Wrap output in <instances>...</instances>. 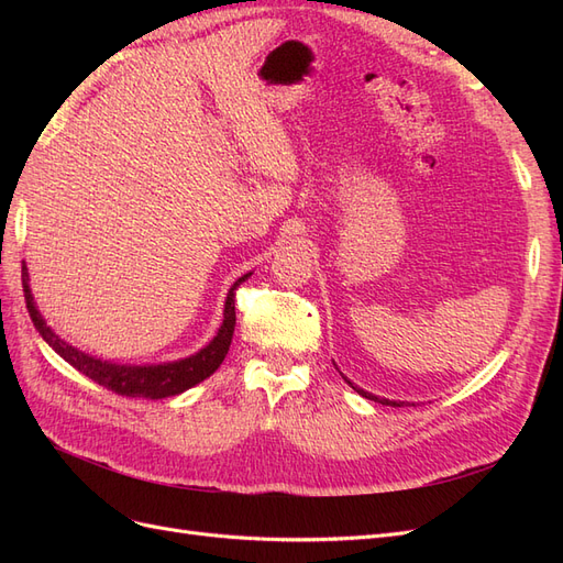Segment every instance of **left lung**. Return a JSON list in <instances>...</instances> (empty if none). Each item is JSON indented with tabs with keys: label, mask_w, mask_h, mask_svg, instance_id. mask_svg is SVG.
<instances>
[{
	"label": "left lung",
	"mask_w": 563,
	"mask_h": 563,
	"mask_svg": "<svg viewBox=\"0 0 563 563\" xmlns=\"http://www.w3.org/2000/svg\"><path fill=\"white\" fill-rule=\"evenodd\" d=\"M350 383V380H347ZM352 385V383H350ZM352 389H356V391H360V395L362 397H366V399H371V401H378V404H385V406H404V401H389V399H380V397H376V395H371V391H364L362 387H354L352 385Z\"/></svg>",
	"instance_id": "left-lung-1"
}]
</instances>
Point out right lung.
<instances>
[{"instance_id": "1", "label": "right lung", "mask_w": 563, "mask_h": 563, "mask_svg": "<svg viewBox=\"0 0 563 563\" xmlns=\"http://www.w3.org/2000/svg\"><path fill=\"white\" fill-rule=\"evenodd\" d=\"M251 277V272L244 277L236 279L230 288L228 300H225V310H223V323L216 333V338L207 347H201L197 354L185 356V360L178 362H166V364H155V366H126V364H112L96 360L91 354H84L81 350L73 347L70 343L60 340L51 327H46V321L42 319L35 298H32L30 284H27V267L23 263V294H25V305L32 323L40 331V335L46 340V343L54 347L63 360L77 368L84 376L91 378L93 383L103 385L117 395L122 397H143V399H164V397H174L180 395V391L195 387L197 383L207 380L218 366L223 364L225 354L232 343V333H234V291L236 286L246 282Z\"/></svg>"}]
</instances>
